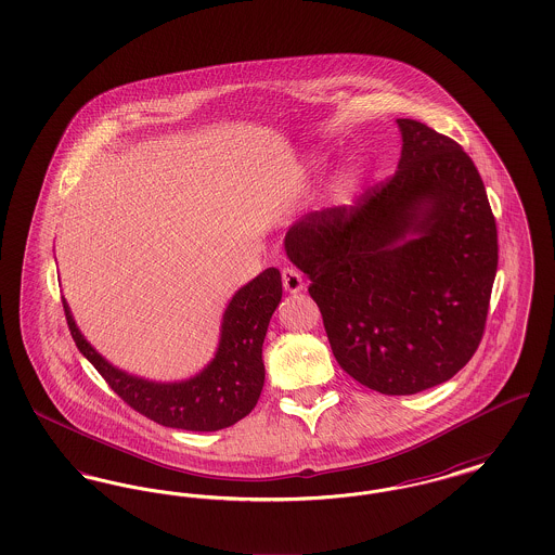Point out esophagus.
<instances>
[{
  "label": "esophagus",
  "instance_id": "34e87169",
  "mask_svg": "<svg viewBox=\"0 0 555 555\" xmlns=\"http://www.w3.org/2000/svg\"><path fill=\"white\" fill-rule=\"evenodd\" d=\"M283 287L287 293H299L304 291V279L297 270L293 268H283Z\"/></svg>",
  "mask_w": 555,
  "mask_h": 555
}]
</instances>
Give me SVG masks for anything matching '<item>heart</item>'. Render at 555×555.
<instances>
[{
	"mask_svg": "<svg viewBox=\"0 0 555 555\" xmlns=\"http://www.w3.org/2000/svg\"><path fill=\"white\" fill-rule=\"evenodd\" d=\"M344 191V185H337V193H341Z\"/></svg>",
	"mask_w": 555,
	"mask_h": 555,
	"instance_id": "heart-1",
	"label": "heart"
}]
</instances>
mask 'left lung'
I'll return each mask as SVG.
<instances>
[{"mask_svg":"<svg viewBox=\"0 0 555 555\" xmlns=\"http://www.w3.org/2000/svg\"><path fill=\"white\" fill-rule=\"evenodd\" d=\"M396 175L356 206L312 211L285 251L312 281L333 356L358 383L414 396L449 380L482 339L498 229L470 156L397 118Z\"/></svg>","mask_w":555,"mask_h":555,"instance_id":"left-lung-1","label":"left lung"}]
</instances>
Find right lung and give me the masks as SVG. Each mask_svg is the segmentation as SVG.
I'll list each match as a JSON object with an SVG mask.
<instances>
[{
    "mask_svg": "<svg viewBox=\"0 0 555 555\" xmlns=\"http://www.w3.org/2000/svg\"><path fill=\"white\" fill-rule=\"evenodd\" d=\"M281 297L283 283L276 268H266L243 285L222 314L218 349L210 364L179 383H156L112 366L82 337L64 297L62 304L80 353L116 396L162 426L210 433L233 426L256 408L264 387L262 345Z\"/></svg>",
    "mask_w": 555,
    "mask_h": 555,
    "instance_id": "1",
    "label": "right lung"
}]
</instances>
